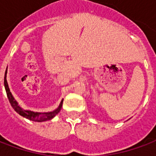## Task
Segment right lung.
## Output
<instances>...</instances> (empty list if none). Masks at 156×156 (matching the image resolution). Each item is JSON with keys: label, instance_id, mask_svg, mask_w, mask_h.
Wrapping results in <instances>:
<instances>
[{"label": "right lung", "instance_id": "add662e5", "mask_svg": "<svg viewBox=\"0 0 156 156\" xmlns=\"http://www.w3.org/2000/svg\"><path fill=\"white\" fill-rule=\"evenodd\" d=\"M6 73H7V69L5 70V78H4V85H5V92H6V94H7V98L9 99V102L10 104L12 106V108L15 109V111L16 113H18L19 115H22L26 119H30V120L32 121H37V122H41V121H46L49 120V119H51L52 118L55 117L56 115H58L59 111L61 110L62 106V100L60 105L58 106V108H56L55 110L51 112H48V113H38V112H33L31 111V110H25L22 108L17 104V102L16 101L15 98H13L12 93L10 92V88L8 87V83H7V81H6Z\"/></svg>", "mask_w": 156, "mask_h": 156}]
</instances>
